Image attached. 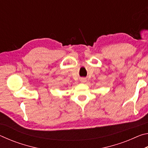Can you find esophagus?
<instances>
[{"label":"esophagus","instance_id":"esophagus-1","mask_svg":"<svg viewBox=\"0 0 148 148\" xmlns=\"http://www.w3.org/2000/svg\"><path fill=\"white\" fill-rule=\"evenodd\" d=\"M86 79L84 78V77H82L81 79H80V82H82V83H85V82H86Z\"/></svg>","mask_w":148,"mask_h":148}]
</instances>
